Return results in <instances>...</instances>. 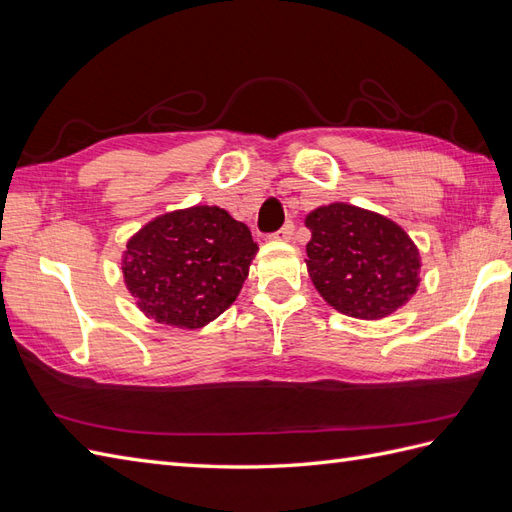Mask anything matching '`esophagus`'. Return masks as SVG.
<instances>
[{
    "mask_svg": "<svg viewBox=\"0 0 512 512\" xmlns=\"http://www.w3.org/2000/svg\"><path fill=\"white\" fill-rule=\"evenodd\" d=\"M294 235V222H285V225L277 231L272 233V240H279V242H290Z\"/></svg>",
    "mask_w": 512,
    "mask_h": 512,
    "instance_id": "34e87169",
    "label": "esophagus"
}]
</instances>
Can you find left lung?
Instances as JSON below:
<instances>
[{
	"label": "left lung",
	"instance_id": "1",
	"mask_svg": "<svg viewBox=\"0 0 512 512\" xmlns=\"http://www.w3.org/2000/svg\"><path fill=\"white\" fill-rule=\"evenodd\" d=\"M305 225L311 231L307 272L339 313L381 320L417 292L422 257L409 233L387 216L331 203L309 212Z\"/></svg>",
	"mask_w": 512,
	"mask_h": 512
}]
</instances>
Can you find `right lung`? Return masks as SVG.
<instances>
[{"instance_id":"right-lung-1","label":"right lung","mask_w":512,"mask_h":512,"mask_svg":"<svg viewBox=\"0 0 512 512\" xmlns=\"http://www.w3.org/2000/svg\"><path fill=\"white\" fill-rule=\"evenodd\" d=\"M257 255L227 209L194 205L149 220L127 240L123 281L136 307L175 329H203L238 298Z\"/></svg>"}]
</instances>
